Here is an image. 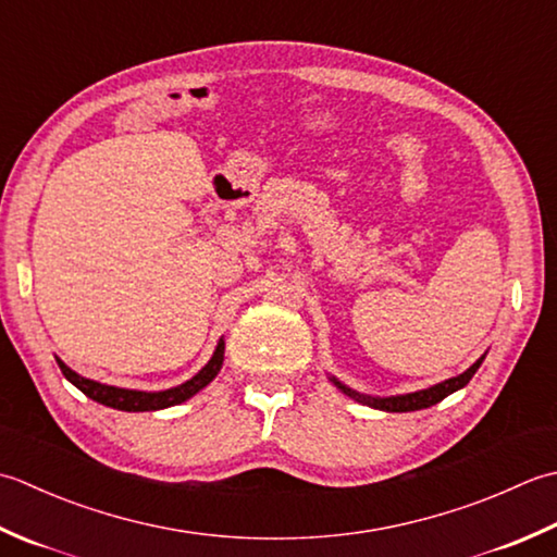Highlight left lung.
Masks as SVG:
<instances>
[{
	"instance_id": "left-lung-1",
	"label": "left lung",
	"mask_w": 557,
	"mask_h": 557,
	"mask_svg": "<svg viewBox=\"0 0 557 557\" xmlns=\"http://www.w3.org/2000/svg\"><path fill=\"white\" fill-rule=\"evenodd\" d=\"M483 358L485 356H481L479 360L473 362V366L467 370V372H461L459 377H451V380H445V382H440V384H435V387H430V389H421V392H413V394H401V396H389V399H370V396H360V394H356V392H350L348 387H344L342 382H336L334 380V384L338 389H342L344 394H348V396H354V399H358V401H366V404H370V406H374V408H380V411H389V413H406V411H421V408H428V406H435L437 401H442L445 399V396H449L451 392H457V389H461V387H467L469 384V380L473 377L475 374V370L481 368V362H483Z\"/></svg>"
}]
</instances>
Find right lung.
<instances>
[{"mask_svg": "<svg viewBox=\"0 0 557 557\" xmlns=\"http://www.w3.org/2000/svg\"><path fill=\"white\" fill-rule=\"evenodd\" d=\"M223 350H225V344L219 342L213 358L207 362V368H201L195 377L187 380L185 384H180V387L165 389V392H136V389L110 387V384H100V382L82 377V374H76L74 370L66 368L62 360H57V366H60L64 377L70 380L76 389H82L88 399L110 408H117V411H158V408L183 404L189 399V396H195L199 389L207 387L223 366Z\"/></svg>", "mask_w": 557, "mask_h": 557, "instance_id": "right-lung-1", "label": "right lung"}]
</instances>
